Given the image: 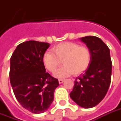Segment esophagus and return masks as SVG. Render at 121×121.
<instances>
[{"instance_id":"esophagus-1","label":"esophagus","mask_w":121,"mask_h":121,"mask_svg":"<svg viewBox=\"0 0 121 121\" xmlns=\"http://www.w3.org/2000/svg\"><path fill=\"white\" fill-rule=\"evenodd\" d=\"M64 81H65V80H64V79H59V84H62V82H63Z\"/></svg>"}]
</instances>
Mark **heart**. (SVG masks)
<instances>
[{"label": "heart", "instance_id": "b5f03b06", "mask_svg": "<svg viewBox=\"0 0 121 121\" xmlns=\"http://www.w3.org/2000/svg\"><path fill=\"white\" fill-rule=\"evenodd\" d=\"M52 52L47 51L43 56L44 65L52 73L55 72L59 66L64 64L56 73L59 78L69 75L78 76L89 67L91 60L90 49L86 46H80L74 42H64L53 47Z\"/></svg>", "mask_w": 121, "mask_h": 121}]
</instances>
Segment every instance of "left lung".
Here are the masks:
<instances>
[{
  "instance_id": "left-lung-1",
  "label": "left lung",
  "mask_w": 121,
  "mask_h": 121,
  "mask_svg": "<svg viewBox=\"0 0 121 121\" xmlns=\"http://www.w3.org/2000/svg\"><path fill=\"white\" fill-rule=\"evenodd\" d=\"M80 40L90 49L91 60L84 73L76 78L70 96L79 106L88 109L105 96L111 83L112 62L109 49L100 38L86 36Z\"/></svg>"
}]
</instances>
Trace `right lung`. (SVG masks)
<instances>
[{
	"instance_id": "obj_1",
	"label": "right lung",
	"mask_w": 121,
	"mask_h": 121,
	"mask_svg": "<svg viewBox=\"0 0 121 121\" xmlns=\"http://www.w3.org/2000/svg\"><path fill=\"white\" fill-rule=\"evenodd\" d=\"M48 43L27 41L19 44L10 58V80L17 101L26 109L39 114L49 109L59 86L58 79L47 72L43 55Z\"/></svg>"
}]
</instances>
